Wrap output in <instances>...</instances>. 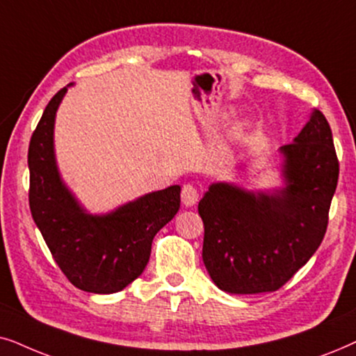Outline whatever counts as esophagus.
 <instances>
[{
	"instance_id": "1",
	"label": "esophagus",
	"mask_w": 356,
	"mask_h": 356,
	"mask_svg": "<svg viewBox=\"0 0 356 356\" xmlns=\"http://www.w3.org/2000/svg\"><path fill=\"white\" fill-rule=\"evenodd\" d=\"M181 198H182L184 205L193 207L198 202V191L192 186V184H186V186L182 187Z\"/></svg>"
}]
</instances>
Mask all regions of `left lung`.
<instances>
[{
    "mask_svg": "<svg viewBox=\"0 0 356 356\" xmlns=\"http://www.w3.org/2000/svg\"><path fill=\"white\" fill-rule=\"evenodd\" d=\"M280 153L285 177L280 191L249 192L218 182L198 203L205 226L203 264L222 291H277L324 239L339 181L332 130L324 113L312 112Z\"/></svg>",
    "mask_w": 356,
    "mask_h": 356,
    "instance_id": "1",
    "label": "left lung"
}]
</instances>
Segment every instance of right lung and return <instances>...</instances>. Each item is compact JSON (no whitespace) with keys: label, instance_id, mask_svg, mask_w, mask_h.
<instances>
[{"label":"right lung","instance_id":"obj_1","mask_svg":"<svg viewBox=\"0 0 356 356\" xmlns=\"http://www.w3.org/2000/svg\"><path fill=\"white\" fill-rule=\"evenodd\" d=\"M66 89L51 97L32 134L31 213L66 278L83 291L111 295L143 273L156 233L181 208V187L146 193L107 215H89L61 181L55 161V115Z\"/></svg>","mask_w":356,"mask_h":356}]
</instances>
